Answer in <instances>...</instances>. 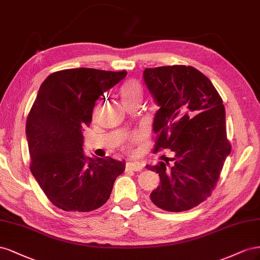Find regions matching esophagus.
Here are the masks:
<instances>
[{"label":"esophagus","instance_id":"1","mask_svg":"<svg viewBox=\"0 0 260 260\" xmlns=\"http://www.w3.org/2000/svg\"><path fill=\"white\" fill-rule=\"evenodd\" d=\"M143 169L139 162H127L126 163V170L128 171H140Z\"/></svg>","mask_w":260,"mask_h":260}]
</instances>
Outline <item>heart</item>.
Here are the masks:
<instances>
[{"mask_svg": "<svg viewBox=\"0 0 260 260\" xmlns=\"http://www.w3.org/2000/svg\"><path fill=\"white\" fill-rule=\"evenodd\" d=\"M118 94H120V98L123 102V105L126 106L128 105L129 102L137 100V99H142L143 97V87L140 85L137 80L131 79L125 81V83L121 86L120 91H118ZM139 140L138 135H134L129 138V140L126 145H124V149L126 151H132L134 149V145Z\"/></svg>", "mask_w": 260, "mask_h": 260, "instance_id": "1", "label": "heart"}]
</instances>
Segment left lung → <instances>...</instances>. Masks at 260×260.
Returning <instances> with one entry per match:
<instances>
[{"mask_svg":"<svg viewBox=\"0 0 260 260\" xmlns=\"http://www.w3.org/2000/svg\"><path fill=\"white\" fill-rule=\"evenodd\" d=\"M144 79L160 107L153 150L174 152L173 158L147 166L160 176L150 199L163 210H189L211 195L231 152L224 106L209 78L191 66L146 69Z\"/></svg>","mask_w":260,"mask_h":260,"instance_id":"obj_1","label":"left lung"}]
</instances>
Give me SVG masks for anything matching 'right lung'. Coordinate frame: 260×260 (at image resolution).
Instances as JSON below:
<instances>
[{"mask_svg":"<svg viewBox=\"0 0 260 260\" xmlns=\"http://www.w3.org/2000/svg\"><path fill=\"white\" fill-rule=\"evenodd\" d=\"M126 74L70 69L50 74L40 86L26 122L30 171L57 208H100L124 172V161L86 157L83 128L91 122L95 101Z\"/></svg>","mask_w":260,"mask_h":260,"instance_id":"right-lung-1","label":"right lung"}]
</instances>
